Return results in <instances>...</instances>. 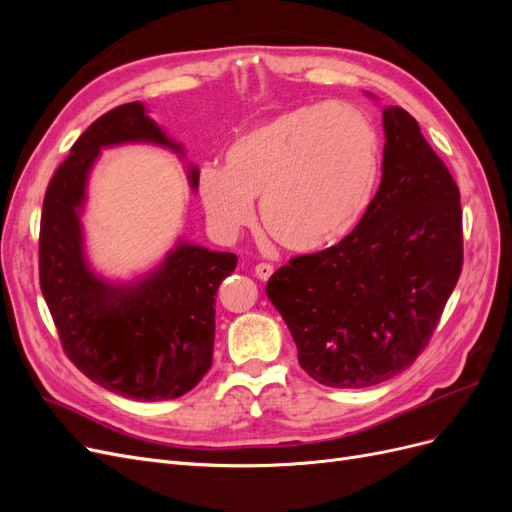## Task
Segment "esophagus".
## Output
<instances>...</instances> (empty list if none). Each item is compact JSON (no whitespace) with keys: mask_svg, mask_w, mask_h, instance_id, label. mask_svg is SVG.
<instances>
[{"mask_svg":"<svg viewBox=\"0 0 512 512\" xmlns=\"http://www.w3.org/2000/svg\"><path fill=\"white\" fill-rule=\"evenodd\" d=\"M254 275L258 277L260 282H267L269 277L273 275V265H267V262H260V265H256V269H254Z\"/></svg>","mask_w":512,"mask_h":512,"instance_id":"34e87169","label":"esophagus"}]
</instances>
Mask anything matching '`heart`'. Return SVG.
Here are the masks:
<instances>
[{"mask_svg": "<svg viewBox=\"0 0 512 512\" xmlns=\"http://www.w3.org/2000/svg\"><path fill=\"white\" fill-rule=\"evenodd\" d=\"M382 162V138L365 111L314 102L237 134L224 168L200 170L196 194L220 239H237L260 200L269 235L292 252L314 254L361 226L380 188Z\"/></svg>", "mask_w": 512, "mask_h": 512, "instance_id": "1", "label": "heart"}]
</instances>
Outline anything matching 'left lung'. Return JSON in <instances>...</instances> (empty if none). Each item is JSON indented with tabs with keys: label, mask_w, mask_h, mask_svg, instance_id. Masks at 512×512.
I'll use <instances>...</instances> for the list:
<instances>
[{
	"label": "left lung",
	"mask_w": 512,
	"mask_h": 512,
	"mask_svg": "<svg viewBox=\"0 0 512 512\" xmlns=\"http://www.w3.org/2000/svg\"><path fill=\"white\" fill-rule=\"evenodd\" d=\"M382 126V181L361 226L329 250L292 258L267 284L301 367L335 389L410 367L463 265L457 183L408 111L384 106Z\"/></svg>",
	"instance_id": "left-lung-1"
}]
</instances>
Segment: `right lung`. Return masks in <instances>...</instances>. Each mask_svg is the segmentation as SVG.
I'll list each match as a JSON object with an SVG mask.
<instances>
[{
  "label": "right lung",
  "mask_w": 512,
  "mask_h": 512,
  "mask_svg": "<svg viewBox=\"0 0 512 512\" xmlns=\"http://www.w3.org/2000/svg\"><path fill=\"white\" fill-rule=\"evenodd\" d=\"M156 145L185 160V149L143 102L113 108L81 134L46 190L40 222V288L61 346L87 378L136 401L177 399L211 367L215 294L237 256L179 237L166 256L130 280L94 269L83 213L102 149ZM198 166L188 164L196 192Z\"/></svg>",
  "instance_id": "1"
}]
</instances>
